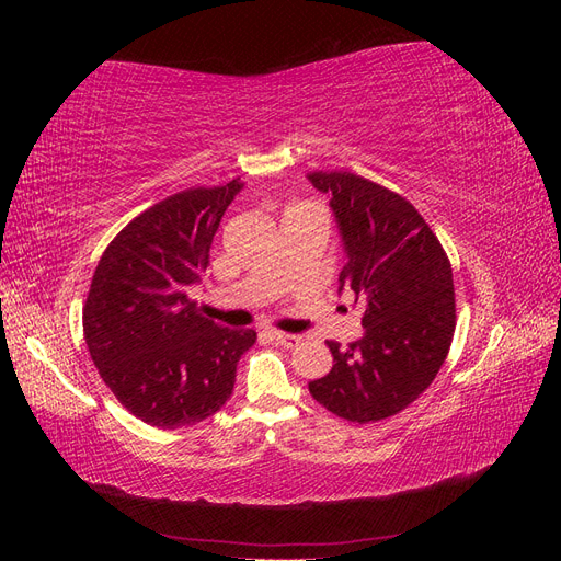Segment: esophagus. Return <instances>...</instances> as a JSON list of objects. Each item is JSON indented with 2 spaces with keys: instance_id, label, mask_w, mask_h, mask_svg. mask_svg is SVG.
<instances>
[{
  "instance_id": "1",
  "label": "esophagus",
  "mask_w": 561,
  "mask_h": 561,
  "mask_svg": "<svg viewBox=\"0 0 561 561\" xmlns=\"http://www.w3.org/2000/svg\"><path fill=\"white\" fill-rule=\"evenodd\" d=\"M268 336L274 339L276 344H280V346H287V348H293V346H297V344H299V336H297V334H287V332L271 330V332H268Z\"/></svg>"
}]
</instances>
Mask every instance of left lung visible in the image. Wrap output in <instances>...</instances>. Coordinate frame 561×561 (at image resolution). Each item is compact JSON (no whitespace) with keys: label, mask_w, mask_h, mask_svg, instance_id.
Listing matches in <instances>:
<instances>
[{"label":"left lung","mask_w":561,"mask_h":561,"mask_svg":"<svg viewBox=\"0 0 561 561\" xmlns=\"http://www.w3.org/2000/svg\"><path fill=\"white\" fill-rule=\"evenodd\" d=\"M330 194L346 264L339 293L363 304L365 334L342 348L328 342L330 375L309 383L332 414L369 423L402 412L443 367L456 325L451 264L416 208L353 173H311Z\"/></svg>","instance_id":"8db88e82"}]
</instances>
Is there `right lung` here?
I'll return each mask as SVG.
<instances>
[{
    "mask_svg": "<svg viewBox=\"0 0 561 561\" xmlns=\"http://www.w3.org/2000/svg\"><path fill=\"white\" fill-rule=\"evenodd\" d=\"M241 178L168 196L118 231L83 307V336L116 400L149 426L175 431L213 416L236 365L257 342L201 316L186 297L210 262L213 236Z\"/></svg>",
    "mask_w": 561,
    "mask_h": 561,
    "instance_id": "obj_1",
    "label": "right lung"
}]
</instances>
